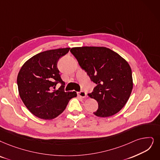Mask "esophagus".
Segmentation results:
<instances>
[{
    "label": "esophagus",
    "mask_w": 160,
    "mask_h": 160,
    "mask_svg": "<svg viewBox=\"0 0 160 160\" xmlns=\"http://www.w3.org/2000/svg\"><path fill=\"white\" fill-rule=\"evenodd\" d=\"M78 95L79 96V97H80L81 98H85L86 96H87V94L84 91H80V92H78Z\"/></svg>",
    "instance_id": "esophagus-1"
}]
</instances>
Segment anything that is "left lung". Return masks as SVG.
Segmentation results:
<instances>
[{
	"label": "left lung",
	"mask_w": 160,
	"mask_h": 160,
	"mask_svg": "<svg viewBox=\"0 0 160 160\" xmlns=\"http://www.w3.org/2000/svg\"><path fill=\"white\" fill-rule=\"evenodd\" d=\"M70 52L97 86L88 97L98 104L93 113L107 118L119 112L129 100L133 82L131 68L123 58L103 47H74Z\"/></svg>",
	"instance_id": "obj_1"
}]
</instances>
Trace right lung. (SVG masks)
Returning a JSON list of instances; mask_svg holds the SVG:
<instances>
[{
  "label": "right lung",
  "mask_w": 160,
  "mask_h": 160,
  "mask_svg": "<svg viewBox=\"0 0 160 160\" xmlns=\"http://www.w3.org/2000/svg\"><path fill=\"white\" fill-rule=\"evenodd\" d=\"M70 48L44 51L31 57L22 66L17 78L18 92L23 104L36 117L49 120L58 117L77 92L63 91L65 82L57 62ZM58 82L62 85L55 89Z\"/></svg>",
  "instance_id": "add662e5"
}]
</instances>
